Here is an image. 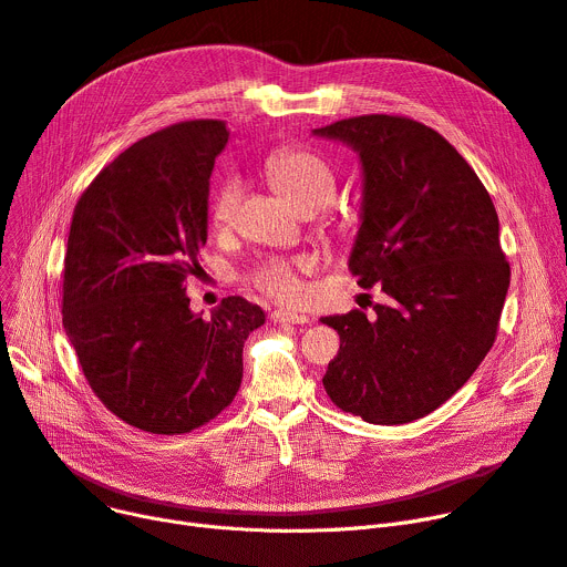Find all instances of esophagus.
I'll list each match as a JSON object with an SVG mask.
<instances>
[{
	"label": "esophagus",
	"mask_w": 567,
	"mask_h": 567,
	"mask_svg": "<svg viewBox=\"0 0 567 567\" xmlns=\"http://www.w3.org/2000/svg\"><path fill=\"white\" fill-rule=\"evenodd\" d=\"M271 319L276 323H308L310 321L306 315L291 312V310H276V312H271Z\"/></svg>",
	"instance_id": "obj_1"
}]
</instances>
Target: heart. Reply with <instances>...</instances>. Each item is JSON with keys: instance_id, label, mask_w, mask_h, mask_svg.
<instances>
[{"instance_id": "1", "label": "heart", "mask_w": 567, "mask_h": 567, "mask_svg": "<svg viewBox=\"0 0 567 567\" xmlns=\"http://www.w3.org/2000/svg\"><path fill=\"white\" fill-rule=\"evenodd\" d=\"M268 178L274 186L296 206L299 212L315 214L329 206L336 197L338 182L331 165L319 154L303 146H282L266 158L264 163ZM244 197V182L229 174L216 186L208 204V218L216 229H227L238 212ZM333 229L347 234L353 223L342 216L326 218ZM310 257H264L259 259L246 276L248 285L268 299L280 303H296L303 296L301 274L310 271Z\"/></svg>"}]
</instances>
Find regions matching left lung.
<instances>
[{"label": "left lung", "mask_w": 567, "mask_h": 567, "mask_svg": "<svg viewBox=\"0 0 567 567\" xmlns=\"http://www.w3.org/2000/svg\"><path fill=\"white\" fill-rule=\"evenodd\" d=\"M315 133L361 156L363 223L349 271L391 299L374 319H321L340 336L323 389L368 423H411L453 398L496 340L511 285L496 208L457 148L409 116H349Z\"/></svg>", "instance_id": "obj_1"}]
</instances>
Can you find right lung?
Instances as JSON below:
<instances>
[{"instance_id": "obj_1", "label": "right lung", "mask_w": 567, "mask_h": 567, "mask_svg": "<svg viewBox=\"0 0 567 567\" xmlns=\"http://www.w3.org/2000/svg\"><path fill=\"white\" fill-rule=\"evenodd\" d=\"M227 137L220 118L156 131L105 165L75 204L64 329L94 395L142 432L186 434L214 421L241 385L246 338L264 323L241 296L206 319L186 296Z\"/></svg>"}]
</instances>
